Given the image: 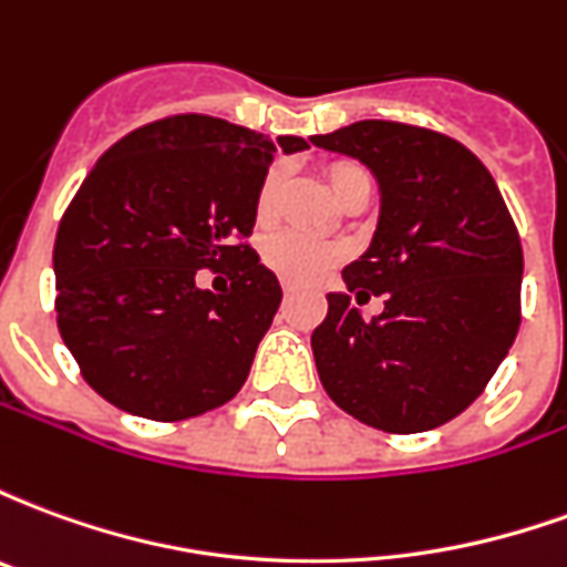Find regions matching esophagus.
Wrapping results in <instances>:
<instances>
[{
	"mask_svg": "<svg viewBox=\"0 0 567 567\" xmlns=\"http://www.w3.org/2000/svg\"><path fill=\"white\" fill-rule=\"evenodd\" d=\"M282 295H285V297H291V295H295V285H288V282H285V285H282Z\"/></svg>",
	"mask_w": 567,
	"mask_h": 567,
	"instance_id": "1",
	"label": "esophagus"
}]
</instances>
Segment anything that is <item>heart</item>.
Masks as SVG:
<instances>
[{
	"label": "heart",
	"mask_w": 567,
	"mask_h": 567,
	"mask_svg": "<svg viewBox=\"0 0 567 567\" xmlns=\"http://www.w3.org/2000/svg\"><path fill=\"white\" fill-rule=\"evenodd\" d=\"M361 182H370V175L358 163L343 161L328 166V185H331L333 197H343L349 187L361 185ZM279 185H282L279 169H270V173L264 175L258 190V221H270L272 215H276ZM264 260H267V267L272 272L282 276L285 282L312 285L319 282L321 276H328L343 260V251H340V246H333V243L288 230V234H276L264 246Z\"/></svg>",
	"instance_id": "b5f03b06"
}]
</instances>
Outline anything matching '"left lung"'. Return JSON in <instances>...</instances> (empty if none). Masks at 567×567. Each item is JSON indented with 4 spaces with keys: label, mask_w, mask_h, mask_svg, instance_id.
<instances>
[{
    "label": "left lung",
    "mask_w": 567,
    "mask_h": 567,
    "mask_svg": "<svg viewBox=\"0 0 567 567\" xmlns=\"http://www.w3.org/2000/svg\"><path fill=\"white\" fill-rule=\"evenodd\" d=\"M312 145L355 157L380 185L370 248L328 295L312 355L331 401L392 434L450 422L483 394L519 331L523 246L495 178L462 142L398 121H358Z\"/></svg>",
    "instance_id": "8db88e82"
}]
</instances>
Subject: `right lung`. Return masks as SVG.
<instances>
[{
  "mask_svg": "<svg viewBox=\"0 0 567 567\" xmlns=\"http://www.w3.org/2000/svg\"><path fill=\"white\" fill-rule=\"evenodd\" d=\"M303 148L300 136L173 115L96 161L54 243L56 328L93 392L175 422L243 389L282 303L246 236L276 151ZM199 269L227 271L231 288L199 289Z\"/></svg>",
  "mask_w": 567,
  "mask_h": 567,
  "instance_id": "right-lung-1",
  "label": "right lung"
}]
</instances>
